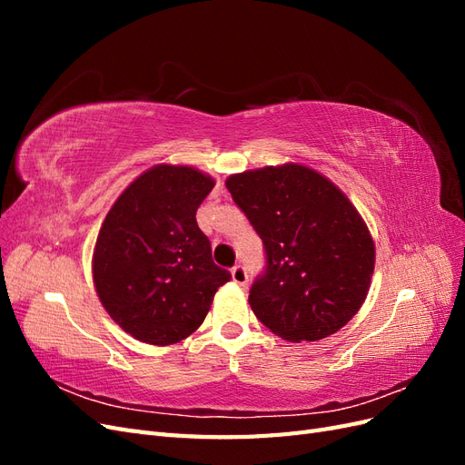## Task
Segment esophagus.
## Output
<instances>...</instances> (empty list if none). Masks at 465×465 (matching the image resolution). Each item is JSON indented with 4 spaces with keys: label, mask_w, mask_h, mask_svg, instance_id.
<instances>
[{
    "label": "esophagus",
    "mask_w": 465,
    "mask_h": 465,
    "mask_svg": "<svg viewBox=\"0 0 465 465\" xmlns=\"http://www.w3.org/2000/svg\"><path fill=\"white\" fill-rule=\"evenodd\" d=\"M231 275H232V281H234L236 285L244 287V285L248 283V273H246V270H244V265H241V263H236V265L232 267Z\"/></svg>",
    "instance_id": "esophagus-1"
}]
</instances>
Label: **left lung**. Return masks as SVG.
Segmentation results:
<instances>
[{
	"mask_svg": "<svg viewBox=\"0 0 465 465\" xmlns=\"http://www.w3.org/2000/svg\"><path fill=\"white\" fill-rule=\"evenodd\" d=\"M224 184L265 250L248 297L256 318L294 343L341 330L367 299L374 272L372 236L347 195L294 163Z\"/></svg>",
	"mask_w": 465,
	"mask_h": 465,
	"instance_id": "left-lung-1",
	"label": "left lung"
}]
</instances>
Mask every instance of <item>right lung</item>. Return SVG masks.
I'll list each match as a JSON object with an SVG mask.
<instances>
[{"label":"right lung","mask_w":465,"mask_h":465,"mask_svg":"<svg viewBox=\"0 0 465 465\" xmlns=\"http://www.w3.org/2000/svg\"><path fill=\"white\" fill-rule=\"evenodd\" d=\"M213 186L195 168L159 164L108 211L93 254L94 287L110 318L139 341H182L231 281L195 221Z\"/></svg>","instance_id":"add662e5"}]
</instances>
